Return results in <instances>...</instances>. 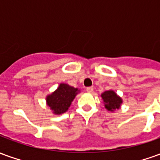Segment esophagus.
Masks as SVG:
<instances>
[{"instance_id": "esophagus-1", "label": "esophagus", "mask_w": 160, "mask_h": 160, "mask_svg": "<svg viewBox=\"0 0 160 160\" xmlns=\"http://www.w3.org/2000/svg\"><path fill=\"white\" fill-rule=\"evenodd\" d=\"M87 92H93V87H87Z\"/></svg>"}]
</instances>
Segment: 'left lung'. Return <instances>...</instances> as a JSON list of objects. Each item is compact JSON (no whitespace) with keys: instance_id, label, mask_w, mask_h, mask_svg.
Returning a JSON list of instances; mask_svg holds the SVG:
<instances>
[{"instance_id":"obj_1","label":"left lung","mask_w":160,"mask_h":160,"mask_svg":"<svg viewBox=\"0 0 160 160\" xmlns=\"http://www.w3.org/2000/svg\"><path fill=\"white\" fill-rule=\"evenodd\" d=\"M104 102L105 108L108 111H113L116 109H119L120 104H122V98L118 97L113 91H106L101 95Z\"/></svg>"}]
</instances>
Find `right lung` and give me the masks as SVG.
Segmentation results:
<instances>
[{
	"instance_id": "obj_1",
	"label": "right lung",
	"mask_w": 160,
	"mask_h": 160,
	"mask_svg": "<svg viewBox=\"0 0 160 160\" xmlns=\"http://www.w3.org/2000/svg\"><path fill=\"white\" fill-rule=\"evenodd\" d=\"M77 93V88L70 87L67 84H61L56 92L47 97L48 106L50 107L55 114L64 113L68 111Z\"/></svg>"
}]
</instances>
